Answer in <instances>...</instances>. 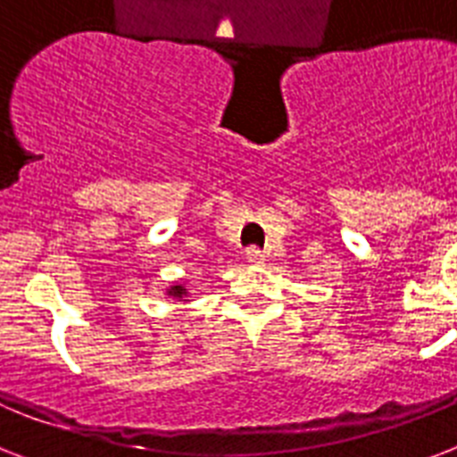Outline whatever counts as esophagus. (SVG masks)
Listing matches in <instances>:
<instances>
[{"mask_svg": "<svg viewBox=\"0 0 457 457\" xmlns=\"http://www.w3.org/2000/svg\"><path fill=\"white\" fill-rule=\"evenodd\" d=\"M246 261H249L251 265H261L265 261V253L258 246H249L246 249Z\"/></svg>", "mask_w": 457, "mask_h": 457, "instance_id": "1", "label": "esophagus"}]
</instances>
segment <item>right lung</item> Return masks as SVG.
Returning a JSON list of instances; mask_svg holds the SVG:
<instances>
[{"mask_svg": "<svg viewBox=\"0 0 457 457\" xmlns=\"http://www.w3.org/2000/svg\"><path fill=\"white\" fill-rule=\"evenodd\" d=\"M168 294H170V296H178V299H182V296H185L187 292H185V289H182V287H172V289Z\"/></svg>", "mask_w": 457, "mask_h": 457, "instance_id": "right-lung-1", "label": "right lung"}]
</instances>
